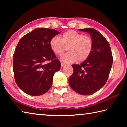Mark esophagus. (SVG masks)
Here are the masks:
<instances>
[{
  "mask_svg": "<svg viewBox=\"0 0 127 127\" xmlns=\"http://www.w3.org/2000/svg\"><path fill=\"white\" fill-rule=\"evenodd\" d=\"M65 65V64H64V63H61V67L62 68V67H63V66Z\"/></svg>",
  "mask_w": 127,
  "mask_h": 127,
  "instance_id": "1",
  "label": "esophagus"
}]
</instances>
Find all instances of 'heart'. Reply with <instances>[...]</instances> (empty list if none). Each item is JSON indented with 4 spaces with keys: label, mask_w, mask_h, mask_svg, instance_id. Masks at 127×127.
<instances>
[{
    "label": "heart",
    "mask_w": 127,
    "mask_h": 127,
    "mask_svg": "<svg viewBox=\"0 0 127 127\" xmlns=\"http://www.w3.org/2000/svg\"><path fill=\"white\" fill-rule=\"evenodd\" d=\"M50 46L56 54L61 55L67 49L68 52L61 57L65 63H72L76 61L83 62L86 60L91 54L93 42L89 36L83 35L74 30L64 32L61 38L54 36L50 40Z\"/></svg>",
    "instance_id": "heart-1"
}]
</instances>
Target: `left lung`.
Wrapping results in <instances>:
<instances>
[{"label": "left lung", "mask_w": 127, "mask_h": 127, "mask_svg": "<svg viewBox=\"0 0 127 127\" xmlns=\"http://www.w3.org/2000/svg\"><path fill=\"white\" fill-rule=\"evenodd\" d=\"M89 33L93 48L88 58L80 64H73V73L69 78L70 87L78 94L90 95L106 83L113 64L110 45L100 32L92 28L79 29Z\"/></svg>", "instance_id": "1"}]
</instances>
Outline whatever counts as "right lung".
<instances>
[{
  "label": "right lung",
  "mask_w": 127,
  "mask_h": 127,
  "mask_svg": "<svg viewBox=\"0 0 127 127\" xmlns=\"http://www.w3.org/2000/svg\"><path fill=\"white\" fill-rule=\"evenodd\" d=\"M57 30L38 28L21 38L15 49L13 68L17 85L29 95L40 96L52 86L53 76L61 68L50 46ZM50 60L46 64V62Z\"/></svg>",
  "instance_id": "1"
}]
</instances>
